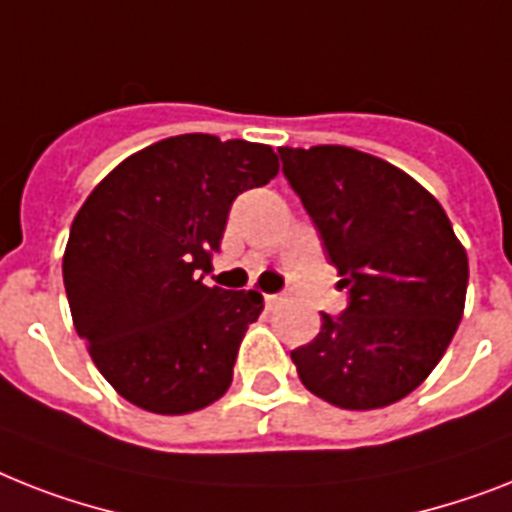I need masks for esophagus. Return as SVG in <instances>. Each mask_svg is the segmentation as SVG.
I'll return each instance as SVG.
<instances>
[{
	"instance_id": "obj_1",
	"label": "esophagus",
	"mask_w": 512,
	"mask_h": 512,
	"mask_svg": "<svg viewBox=\"0 0 512 512\" xmlns=\"http://www.w3.org/2000/svg\"><path fill=\"white\" fill-rule=\"evenodd\" d=\"M281 294H265V307H268V310H273V307H278L281 305Z\"/></svg>"
}]
</instances>
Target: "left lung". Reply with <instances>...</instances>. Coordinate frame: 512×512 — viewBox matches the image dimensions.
Listing matches in <instances>:
<instances>
[{"mask_svg": "<svg viewBox=\"0 0 512 512\" xmlns=\"http://www.w3.org/2000/svg\"><path fill=\"white\" fill-rule=\"evenodd\" d=\"M323 239L342 315L292 350L299 381L344 410H373L421 386L463 318L468 255L442 205L381 157L352 147L278 149Z\"/></svg>", "mask_w": 512, "mask_h": 512, "instance_id": "obj_1", "label": "left lung"}]
</instances>
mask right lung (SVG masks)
<instances>
[{"label": "right lung", "mask_w": 512, "mask_h": 512, "mask_svg": "<svg viewBox=\"0 0 512 512\" xmlns=\"http://www.w3.org/2000/svg\"><path fill=\"white\" fill-rule=\"evenodd\" d=\"M278 173L268 144L184 134L107 173L78 210L62 281L78 336L131 405L184 415L231 386L263 294L205 286L228 210Z\"/></svg>", "instance_id": "add662e5"}]
</instances>
